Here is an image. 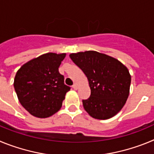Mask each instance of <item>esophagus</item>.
Masks as SVG:
<instances>
[{"label": "esophagus", "instance_id": "esophagus-1", "mask_svg": "<svg viewBox=\"0 0 154 154\" xmlns=\"http://www.w3.org/2000/svg\"><path fill=\"white\" fill-rule=\"evenodd\" d=\"M72 88H73V89H75V90H76V89H78V85H77V84H75V83L74 85H72Z\"/></svg>", "mask_w": 154, "mask_h": 154}]
</instances>
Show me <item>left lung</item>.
I'll return each mask as SVG.
<instances>
[{
    "instance_id": "left-lung-1",
    "label": "left lung",
    "mask_w": 154,
    "mask_h": 154,
    "mask_svg": "<svg viewBox=\"0 0 154 154\" xmlns=\"http://www.w3.org/2000/svg\"><path fill=\"white\" fill-rule=\"evenodd\" d=\"M89 81L91 95L83 99L85 110L92 117L107 119L122 109L130 93L131 76L117 59L96 51L70 54Z\"/></svg>"
}]
</instances>
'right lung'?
Returning a JSON list of instances; mask_svg holds the SVG:
<instances>
[{
  "mask_svg": "<svg viewBox=\"0 0 154 154\" xmlns=\"http://www.w3.org/2000/svg\"><path fill=\"white\" fill-rule=\"evenodd\" d=\"M65 55L46 53L24 64L16 73L14 87L19 102L35 117L47 118L58 112L70 90L58 72Z\"/></svg>",
  "mask_w": 154,
  "mask_h": 154,
  "instance_id": "obj_1",
  "label": "right lung"
}]
</instances>
